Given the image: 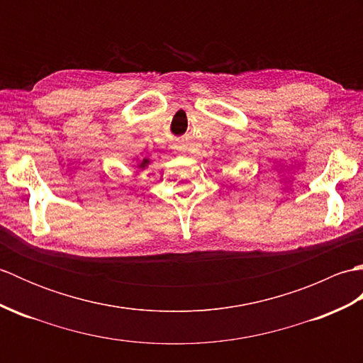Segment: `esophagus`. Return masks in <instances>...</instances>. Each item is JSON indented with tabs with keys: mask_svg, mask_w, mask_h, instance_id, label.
Wrapping results in <instances>:
<instances>
[{
	"mask_svg": "<svg viewBox=\"0 0 363 363\" xmlns=\"http://www.w3.org/2000/svg\"><path fill=\"white\" fill-rule=\"evenodd\" d=\"M176 150H179V151H182V148H176Z\"/></svg>",
	"mask_w": 363,
	"mask_h": 363,
	"instance_id": "1",
	"label": "esophagus"
}]
</instances>
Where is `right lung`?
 Masks as SVG:
<instances>
[{
    "label": "right lung",
    "mask_w": 363,
    "mask_h": 363,
    "mask_svg": "<svg viewBox=\"0 0 363 363\" xmlns=\"http://www.w3.org/2000/svg\"><path fill=\"white\" fill-rule=\"evenodd\" d=\"M150 164V160L148 159H143L142 162H140V165H138V167H140V168H145L146 165H148Z\"/></svg>",
    "instance_id": "add662e5"
}]
</instances>
